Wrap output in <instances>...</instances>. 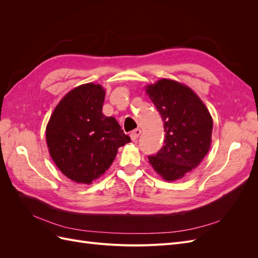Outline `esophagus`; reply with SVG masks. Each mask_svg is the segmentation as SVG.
Here are the masks:
<instances>
[{
    "label": "esophagus",
    "instance_id": "34e87169",
    "mask_svg": "<svg viewBox=\"0 0 258 258\" xmlns=\"http://www.w3.org/2000/svg\"><path fill=\"white\" fill-rule=\"evenodd\" d=\"M140 135H141V129H136L130 134V138H131L132 141H137L138 138L140 137Z\"/></svg>",
    "mask_w": 258,
    "mask_h": 258
}]
</instances>
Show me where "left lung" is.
I'll use <instances>...</instances> for the list:
<instances>
[{
	"mask_svg": "<svg viewBox=\"0 0 258 258\" xmlns=\"http://www.w3.org/2000/svg\"><path fill=\"white\" fill-rule=\"evenodd\" d=\"M148 98L161 115L165 141L148 161L163 179L175 181L199 166L211 146L213 120L189 87L162 79L146 86Z\"/></svg>",
	"mask_w": 258,
	"mask_h": 258,
	"instance_id": "1",
	"label": "left lung"
}]
</instances>
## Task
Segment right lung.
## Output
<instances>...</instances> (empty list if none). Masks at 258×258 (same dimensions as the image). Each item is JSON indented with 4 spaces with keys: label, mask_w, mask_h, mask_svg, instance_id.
Segmentation results:
<instances>
[{
    "label": "right lung",
    "mask_w": 258,
    "mask_h": 258,
    "mask_svg": "<svg viewBox=\"0 0 258 258\" xmlns=\"http://www.w3.org/2000/svg\"><path fill=\"white\" fill-rule=\"evenodd\" d=\"M105 91L99 84L79 86L61 99L46 127V142L56 166L76 183L91 184L129 143L114 117L102 113Z\"/></svg>",
    "instance_id": "obj_1"
}]
</instances>
